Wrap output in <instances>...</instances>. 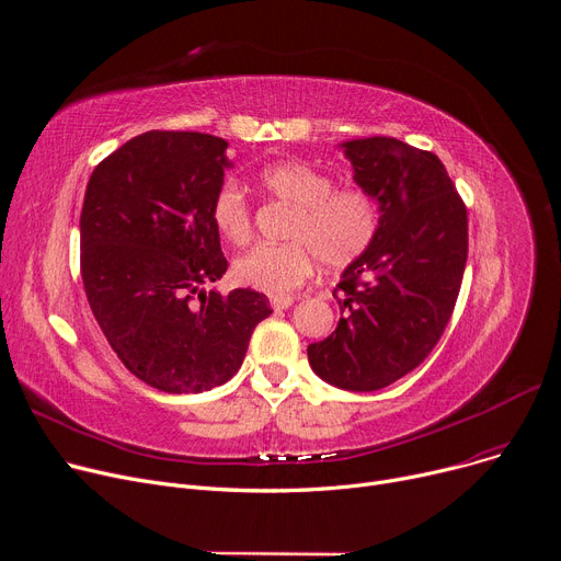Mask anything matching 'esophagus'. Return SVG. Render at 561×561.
<instances>
[{"instance_id": "obj_1", "label": "esophagus", "mask_w": 561, "mask_h": 561, "mask_svg": "<svg viewBox=\"0 0 561 561\" xmlns=\"http://www.w3.org/2000/svg\"><path fill=\"white\" fill-rule=\"evenodd\" d=\"M291 304H295V299H291V297H274L272 299L274 310H287Z\"/></svg>"}]
</instances>
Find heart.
<instances>
[{
    "instance_id": "obj_1",
    "label": "heart",
    "mask_w": 561,
    "mask_h": 561,
    "mask_svg": "<svg viewBox=\"0 0 561 561\" xmlns=\"http://www.w3.org/2000/svg\"><path fill=\"white\" fill-rule=\"evenodd\" d=\"M257 184L266 196L291 205V215L283 232L287 242L255 247L234 260L232 272L242 285L283 297L312 276L317 260L329 270H344L375 244L379 205L360 186H335L329 173L299 159L266 164ZM211 224L234 247L251 242V205L234 182L219 186L211 201Z\"/></svg>"
}]
</instances>
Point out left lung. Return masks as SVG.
<instances>
[{
	"instance_id": "8db88e82",
	"label": "left lung",
	"mask_w": 561,
	"mask_h": 561,
	"mask_svg": "<svg viewBox=\"0 0 561 561\" xmlns=\"http://www.w3.org/2000/svg\"><path fill=\"white\" fill-rule=\"evenodd\" d=\"M342 148L381 224L333 289L342 317L308 346V360L331 386L371 392L409 375L440 340L463 280L468 211L434 152L392 137Z\"/></svg>"
}]
</instances>
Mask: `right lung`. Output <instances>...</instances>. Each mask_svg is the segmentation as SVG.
Returning a JSON list of instances; mask_svg holds the SVG:
<instances>
[{
    "label": "right lung",
    "mask_w": 561,
    "mask_h": 561,
    "mask_svg": "<svg viewBox=\"0 0 561 561\" xmlns=\"http://www.w3.org/2000/svg\"><path fill=\"white\" fill-rule=\"evenodd\" d=\"M226 148L201 131L129 139L93 169L79 219L95 322L131 375L173 394L232 379L272 314L255 289H203L228 270L211 224Z\"/></svg>",
    "instance_id": "1"
}]
</instances>
